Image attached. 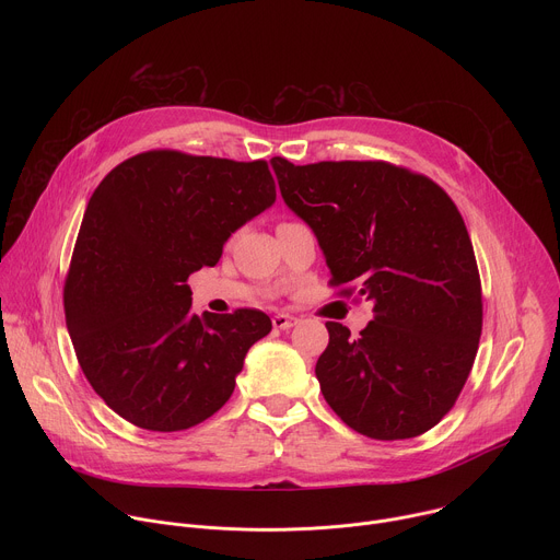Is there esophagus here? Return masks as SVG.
I'll return each mask as SVG.
<instances>
[{
    "instance_id": "esophagus-1",
    "label": "esophagus",
    "mask_w": 560,
    "mask_h": 560,
    "mask_svg": "<svg viewBox=\"0 0 560 560\" xmlns=\"http://www.w3.org/2000/svg\"><path fill=\"white\" fill-rule=\"evenodd\" d=\"M296 322H299L296 316H292V314H283V312L272 316V326H275L277 330H290L292 326H296Z\"/></svg>"
}]
</instances>
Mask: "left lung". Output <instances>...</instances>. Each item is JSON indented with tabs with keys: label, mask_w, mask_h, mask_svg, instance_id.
Masks as SVG:
<instances>
[{
	"label": "left lung",
	"mask_w": 560,
	"mask_h": 560,
	"mask_svg": "<svg viewBox=\"0 0 560 560\" xmlns=\"http://www.w3.org/2000/svg\"><path fill=\"white\" fill-rule=\"evenodd\" d=\"M285 206L316 234L332 285L354 283L374 318L350 337L328 322L316 361L328 406L378 441L434 428L458 398L483 328L481 277L454 201L387 162L272 159ZM341 294H352V288Z\"/></svg>",
	"instance_id": "left-lung-1"
}]
</instances>
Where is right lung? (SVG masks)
I'll list each match as a JSON object with an SVG mask.
<instances>
[{
    "instance_id": "right-lung-1",
    "label": "right lung",
    "mask_w": 560,
    "mask_h": 560,
    "mask_svg": "<svg viewBox=\"0 0 560 560\" xmlns=\"http://www.w3.org/2000/svg\"><path fill=\"white\" fill-rule=\"evenodd\" d=\"M277 199L266 162L150 150L93 192L63 285L66 328L93 389L150 432L188 430L234 392L261 310L190 312L188 277Z\"/></svg>"
}]
</instances>
